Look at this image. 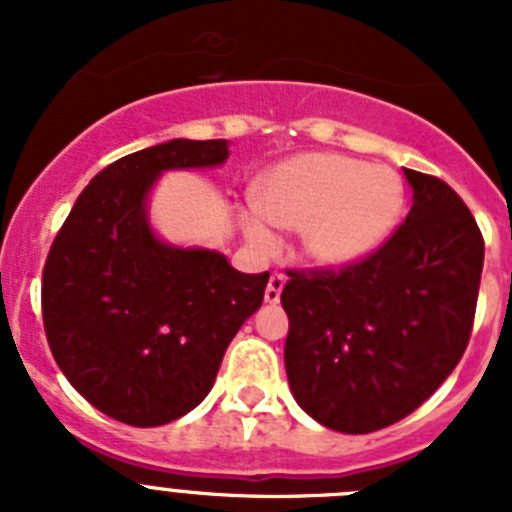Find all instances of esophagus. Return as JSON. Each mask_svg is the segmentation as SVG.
Instances as JSON below:
<instances>
[{
	"label": "esophagus",
	"instance_id": "34e87169",
	"mask_svg": "<svg viewBox=\"0 0 512 512\" xmlns=\"http://www.w3.org/2000/svg\"><path fill=\"white\" fill-rule=\"evenodd\" d=\"M284 274H271L269 284H266V292H264V300L266 305H277L279 297H282V289H284Z\"/></svg>",
	"mask_w": 512,
	"mask_h": 512
}]
</instances>
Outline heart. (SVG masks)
I'll list each match as a JSON object with an SVG mask.
<instances>
[{"label":"heart","mask_w":512,"mask_h":512,"mask_svg":"<svg viewBox=\"0 0 512 512\" xmlns=\"http://www.w3.org/2000/svg\"><path fill=\"white\" fill-rule=\"evenodd\" d=\"M258 212L241 220L248 243L277 251V233H300L302 256L318 269H346L390 241L405 210V184L390 166L341 153H297L256 179Z\"/></svg>","instance_id":"b5f03b06"}]
</instances>
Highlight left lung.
I'll return each mask as SVG.
<instances>
[{"instance_id":"8db88e82","label":"left lung","mask_w":512,"mask_h":512,"mask_svg":"<svg viewBox=\"0 0 512 512\" xmlns=\"http://www.w3.org/2000/svg\"><path fill=\"white\" fill-rule=\"evenodd\" d=\"M405 171L413 207L369 259L289 271L284 366L297 405L338 433H372L420 408L469 343L485 241L436 176Z\"/></svg>"}]
</instances>
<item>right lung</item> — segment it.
<instances>
[{
  "label": "right lung",
  "mask_w": 512,
  "mask_h": 512,
  "mask_svg": "<svg viewBox=\"0 0 512 512\" xmlns=\"http://www.w3.org/2000/svg\"><path fill=\"white\" fill-rule=\"evenodd\" d=\"M228 140L174 138L117 158L79 194L43 269V323L58 369L104 415L153 428L207 397L241 325L259 310L269 271L174 246L148 202L166 171L215 169Z\"/></svg>",
  "instance_id": "right-lung-1"
}]
</instances>
